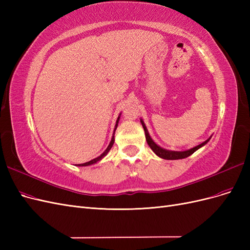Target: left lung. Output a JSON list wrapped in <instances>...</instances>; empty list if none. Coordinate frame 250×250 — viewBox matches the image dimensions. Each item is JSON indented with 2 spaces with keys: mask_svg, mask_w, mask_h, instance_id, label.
<instances>
[{
  "mask_svg": "<svg viewBox=\"0 0 250 250\" xmlns=\"http://www.w3.org/2000/svg\"><path fill=\"white\" fill-rule=\"evenodd\" d=\"M141 123H142V125H143L144 130H145L146 141H147V143H148L149 147H150L151 149H152V151H153V152H154L156 155H158V156L162 157V158H165V160H181V158H186V157H188V156H190L191 154H193L196 150H198L199 148H201L202 146L206 145V144L209 141V139H208V140H207L206 142L201 143L200 145L196 146V147H194V148H192V149H190V150H187V151H170V150H166V149H164V148H162V147H160V146H157L156 144L152 141V139L150 138V135H149V133H148L147 128H146L145 124H144V122H143L142 120H141Z\"/></svg>",
  "mask_w": 250,
  "mask_h": 250,
  "instance_id": "left-lung-1",
  "label": "left lung"
}]
</instances>
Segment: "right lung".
Masks as SVG:
<instances>
[{"label": "right lung", "mask_w": 250, "mask_h": 250, "mask_svg": "<svg viewBox=\"0 0 250 250\" xmlns=\"http://www.w3.org/2000/svg\"><path fill=\"white\" fill-rule=\"evenodd\" d=\"M119 119H120V117L118 118V120H117V124H116V127H115V131H116V129H117V127H118V122H119ZM115 131H113V134H115ZM113 142H115V135H112V138H111V141H110V143H109V145H108V147L106 148V150L104 151V152L100 155V156H98L97 158H94V160H92V161H89V162H87V163H84V164H79L78 166H80V167H83V166H88V165H93V164H95V163H97V162H99L100 160H102V158L107 154V152L108 151L110 150V148L112 147V145H113Z\"/></svg>", "instance_id": "add662e5"}]
</instances>
